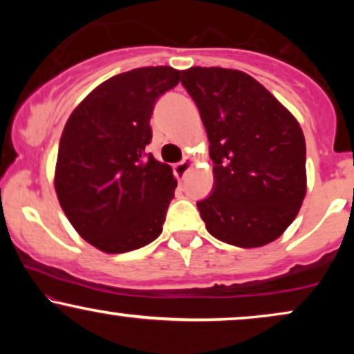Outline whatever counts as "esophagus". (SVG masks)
<instances>
[{
    "instance_id": "1",
    "label": "esophagus",
    "mask_w": 354,
    "mask_h": 354,
    "mask_svg": "<svg viewBox=\"0 0 354 354\" xmlns=\"http://www.w3.org/2000/svg\"><path fill=\"white\" fill-rule=\"evenodd\" d=\"M191 166H193V160H191V158H185L180 163L174 165V173H176V176L180 178V180H183V178L186 176V173L189 171Z\"/></svg>"
}]
</instances>
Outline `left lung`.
<instances>
[{
    "instance_id": "left-lung-1",
    "label": "left lung",
    "mask_w": 354,
    "mask_h": 354,
    "mask_svg": "<svg viewBox=\"0 0 354 354\" xmlns=\"http://www.w3.org/2000/svg\"><path fill=\"white\" fill-rule=\"evenodd\" d=\"M181 84L200 109L213 160V193L196 203L206 230L239 248L274 241L306 194L301 126L243 71L193 66Z\"/></svg>"
}]
</instances>
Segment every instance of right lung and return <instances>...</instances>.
I'll return each instance as SVG.
<instances>
[{
    "mask_svg": "<svg viewBox=\"0 0 354 354\" xmlns=\"http://www.w3.org/2000/svg\"><path fill=\"white\" fill-rule=\"evenodd\" d=\"M181 71L146 66L101 83L64 124L55 171L58 201L73 228L104 253H128L163 231L176 180L146 153L156 100Z\"/></svg>",
    "mask_w": 354,
    "mask_h": 354,
    "instance_id": "right-lung-1",
    "label": "right lung"
}]
</instances>
